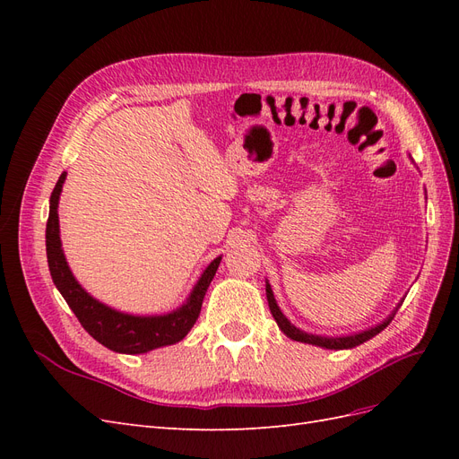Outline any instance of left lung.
I'll return each mask as SVG.
<instances>
[{"label": "left lung", "mask_w": 459, "mask_h": 459, "mask_svg": "<svg viewBox=\"0 0 459 459\" xmlns=\"http://www.w3.org/2000/svg\"><path fill=\"white\" fill-rule=\"evenodd\" d=\"M266 297H268V307H270V312L273 316V319L277 322V325H280V329L285 333V335L289 339L293 341H299V342H308V344H316V346H322V349H331V351H342V349H354V346L362 344L366 341H369L371 337L377 335V333H381L388 324L393 322V317L396 314V310L388 316L385 322L377 324L371 329H366L362 333H354V335H346V337H322V335H310V333H304L300 331L299 327H295L293 324L289 322V319L283 316V312L280 310V307H277V302L273 299V290L270 287V283H266Z\"/></svg>", "instance_id": "left-lung-1"}]
</instances>
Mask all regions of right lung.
<instances>
[{"mask_svg":"<svg viewBox=\"0 0 459 459\" xmlns=\"http://www.w3.org/2000/svg\"><path fill=\"white\" fill-rule=\"evenodd\" d=\"M66 172L61 174L57 186H55L49 199V218L46 228V251L48 264L53 277L55 287L66 300L68 307L78 317L90 335L101 342L107 349L120 354H143L149 351L160 349L166 344H174L182 341L191 327L195 325L201 314L203 299L208 285L220 266L221 256L214 258L208 264L203 275L199 277L197 285L193 287L189 299L178 310L162 316H132L118 310H113L107 304L95 300L90 293H86L82 285L74 280V275L68 268L66 258L61 248L59 238V195L63 191Z\"/></svg>","mask_w":459,"mask_h":459,"instance_id":"1","label":"right lung"}]
</instances>
